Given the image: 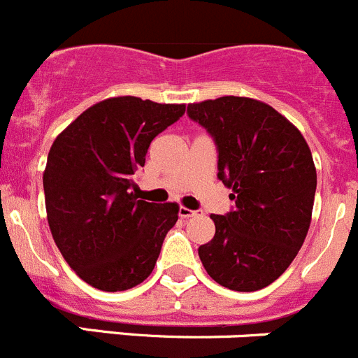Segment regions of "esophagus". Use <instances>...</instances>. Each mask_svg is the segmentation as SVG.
Instances as JSON below:
<instances>
[{"label":"esophagus","instance_id":"obj_1","mask_svg":"<svg viewBox=\"0 0 358 358\" xmlns=\"http://www.w3.org/2000/svg\"><path fill=\"white\" fill-rule=\"evenodd\" d=\"M199 215V211H193V209H188V208H179V216L181 218H192V216Z\"/></svg>","mask_w":358,"mask_h":358}]
</instances>
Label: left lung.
<instances>
[{
  "mask_svg": "<svg viewBox=\"0 0 358 358\" xmlns=\"http://www.w3.org/2000/svg\"><path fill=\"white\" fill-rule=\"evenodd\" d=\"M218 152V179L234 208L211 215L215 238L199 247L206 271L232 291H257L287 270L313 215L316 169L300 131L277 110L248 97L188 104Z\"/></svg>",
  "mask_w": 358,
  "mask_h": 358,
  "instance_id": "1",
  "label": "left lung"
}]
</instances>
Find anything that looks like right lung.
<instances>
[{"label":"right lung","instance_id":"add662e5","mask_svg":"<svg viewBox=\"0 0 358 358\" xmlns=\"http://www.w3.org/2000/svg\"><path fill=\"white\" fill-rule=\"evenodd\" d=\"M185 104L111 97L52 142L44 172L49 229L69 266L101 291H126L152 273L179 206L138 201L134 173Z\"/></svg>","mask_w":358,"mask_h":358}]
</instances>
